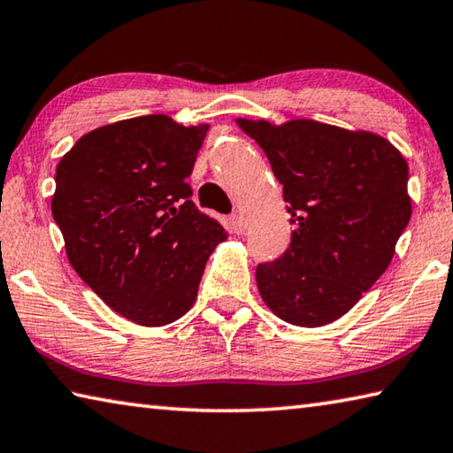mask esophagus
I'll return each instance as SVG.
<instances>
[{"mask_svg":"<svg viewBox=\"0 0 453 453\" xmlns=\"http://www.w3.org/2000/svg\"><path fill=\"white\" fill-rule=\"evenodd\" d=\"M229 227H232L234 234L240 235V234L245 232V227H248V224H245V219H243L242 213H234V216L229 218Z\"/></svg>","mask_w":453,"mask_h":453,"instance_id":"obj_1","label":"esophagus"}]
</instances>
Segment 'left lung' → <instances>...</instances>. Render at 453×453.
<instances>
[{
    "label": "left lung",
    "mask_w": 453,
    "mask_h": 453,
    "mask_svg": "<svg viewBox=\"0 0 453 453\" xmlns=\"http://www.w3.org/2000/svg\"><path fill=\"white\" fill-rule=\"evenodd\" d=\"M237 126L270 159L296 227L283 256L257 265L259 296L288 324H332L392 262L411 218L408 162L372 132L313 119Z\"/></svg>",
    "instance_id": "1"
}]
</instances>
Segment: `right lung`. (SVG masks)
I'll list each match as a JSON object with an SVG mask.
<instances>
[{"instance_id": "1", "label": "right lung", "mask_w": 453, "mask_h": 453, "mask_svg": "<svg viewBox=\"0 0 453 453\" xmlns=\"http://www.w3.org/2000/svg\"><path fill=\"white\" fill-rule=\"evenodd\" d=\"M210 126L142 116L102 126L59 159L51 213L67 259L119 316L148 327L188 313L227 234L186 181Z\"/></svg>"}]
</instances>
